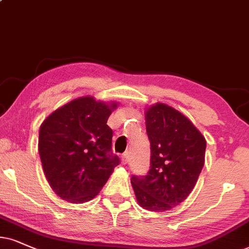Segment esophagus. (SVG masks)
Listing matches in <instances>:
<instances>
[{
    "label": "esophagus",
    "mask_w": 249,
    "mask_h": 249,
    "mask_svg": "<svg viewBox=\"0 0 249 249\" xmlns=\"http://www.w3.org/2000/svg\"><path fill=\"white\" fill-rule=\"evenodd\" d=\"M121 161H122V164H126L128 162V152H125L123 154L122 157H121Z\"/></svg>",
    "instance_id": "1"
}]
</instances>
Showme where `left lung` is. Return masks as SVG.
Segmentation results:
<instances>
[{
	"instance_id": "left-lung-1",
	"label": "left lung",
	"mask_w": 249,
	"mask_h": 249,
	"mask_svg": "<svg viewBox=\"0 0 249 249\" xmlns=\"http://www.w3.org/2000/svg\"><path fill=\"white\" fill-rule=\"evenodd\" d=\"M150 142V169L131 178L139 206L166 212L181 203L196 184L204 165L206 139L186 116L165 103L144 111Z\"/></svg>"
}]
</instances>
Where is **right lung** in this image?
<instances>
[{
  "instance_id": "right-lung-1",
  "label": "right lung",
  "mask_w": 249,
  "mask_h": 249,
  "mask_svg": "<svg viewBox=\"0 0 249 249\" xmlns=\"http://www.w3.org/2000/svg\"><path fill=\"white\" fill-rule=\"evenodd\" d=\"M117 102L78 97L52 112L39 131V154L50 187L63 200L94 199L118 165L107 125Z\"/></svg>"
}]
</instances>
